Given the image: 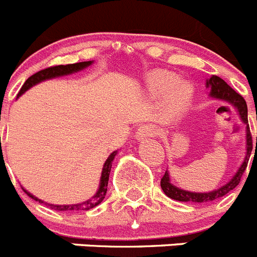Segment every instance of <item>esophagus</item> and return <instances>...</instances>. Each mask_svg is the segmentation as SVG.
Returning <instances> with one entry per match:
<instances>
[{"mask_svg":"<svg viewBox=\"0 0 257 257\" xmlns=\"http://www.w3.org/2000/svg\"><path fill=\"white\" fill-rule=\"evenodd\" d=\"M156 134V128L152 126V124H144V126H140L137 131V138L138 140H142V139H146V138H151L153 137Z\"/></svg>","mask_w":257,"mask_h":257,"instance_id":"1","label":"esophagus"}]
</instances>
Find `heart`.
I'll list each match as a JSON object with an SVG mask.
<instances>
[{
    "mask_svg": "<svg viewBox=\"0 0 257 257\" xmlns=\"http://www.w3.org/2000/svg\"><path fill=\"white\" fill-rule=\"evenodd\" d=\"M146 88L155 97H161L160 111L165 122H172L181 117L191 104L194 98V85L186 80L178 79L172 71L156 70L146 78Z\"/></svg>",
    "mask_w": 257,
    "mask_h": 257,
    "instance_id": "b5f03b06",
    "label": "heart"
}]
</instances>
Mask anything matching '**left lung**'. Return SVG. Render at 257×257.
I'll use <instances>...</instances> for the list:
<instances>
[{
	"label": "left lung",
	"instance_id": "1",
	"mask_svg": "<svg viewBox=\"0 0 257 257\" xmlns=\"http://www.w3.org/2000/svg\"><path fill=\"white\" fill-rule=\"evenodd\" d=\"M207 88L209 89V97L213 100H220V101H225L230 104L234 107L238 113L239 118L242 120L243 123L245 124V156L243 160L242 165L239 166L235 174L233 175V178L226 182L225 185L221 187L216 188L213 191L209 192H195V191H187L183 188H179L172 183L170 179V174L166 170L165 175L161 178V188L162 191L165 192L166 196L170 199L178 201H185V203H208V201H213L216 199L225 196L229 194L231 190L236 187L242 178V174L244 173L245 168H247V162H248L249 155L252 151V139L251 134H249V127H248V118H247V104H245L244 98L242 96L236 93L225 80H222L218 76L213 75L207 79Z\"/></svg>",
	"mask_w": 257,
	"mask_h": 257
}]
</instances>
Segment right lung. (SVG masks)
Listing matches in <instances>:
<instances>
[{"label": "right lung", "mask_w": 257, "mask_h": 257, "mask_svg": "<svg viewBox=\"0 0 257 257\" xmlns=\"http://www.w3.org/2000/svg\"><path fill=\"white\" fill-rule=\"evenodd\" d=\"M93 63V61H85V62H79V63H72V65H60V66H53V67H48V69H44L41 71L36 72L32 76L26 80V83L23 84V87L21 88L18 93V97L22 96L26 91H28L30 88H32L34 85L39 84L41 82H45V80H49V79L54 78H60V76H66L70 75V74H74V72H79L82 70L87 69L89 66ZM118 151H114L109 155V157L105 161L104 166H102V172H101V178H100V185H98L97 191L91 199L88 200L83 201V203H76V204H65V205H56V204H49L43 201L41 199L36 197L35 195H32L31 192H28L26 188H23L24 192L34 200L39 201V203H44L45 205L50 207L52 209L61 210V212H82V210H89L92 208L97 207L98 204L104 200L105 195H106L107 191V182H109V174H110V169H111V162H113L114 157L117 156Z\"/></svg>", "instance_id": "1"}]
</instances>
